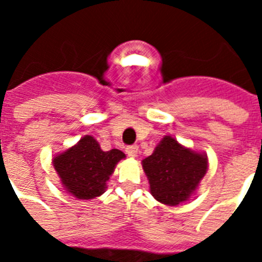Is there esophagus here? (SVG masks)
Listing matches in <instances>:
<instances>
[{
  "instance_id": "1",
  "label": "esophagus",
  "mask_w": 262,
  "mask_h": 262,
  "mask_svg": "<svg viewBox=\"0 0 262 262\" xmlns=\"http://www.w3.org/2000/svg\"><path fill=\"white\" fill-rule=\"evenodd\" d=\"M138 145H129V147L126 148V154L128 155V157H136L138 156Z\"/></svg>"
}]
</instances>
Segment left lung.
<instances>
[{"instance_id": "8db88e82", "label": "left lung", "mask_w": 262, "mask_h": 262, "mask_svg": "<svg viewBox=\"0 0 262 262\" xmlns=\"http://www.w3.org/2000/svg\"><path fill=\"white\" fill-rule=\"evenodd\" d=\"M149 182V191L156 201L166 206H178L195 194L209 168L207 155L185 147L170 135H165L151 156L142 161Z\"/></svg>"}]
</instances>
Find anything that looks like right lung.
Listing matches in <instances>:
<instances>
[{"label":"right lung","instance_id":"right-lung-1","mask_svg":"<svg viewBox=\"0 0 262 262\" xmlns=\"http://www.w3.org/2000/svg\"><path fill=\"white\" fill-rule=\"evenodd\" d=\"M126 155L119 149L102 151L92 135H85L75 145L57 154L52 165L64 190L77 200H93L102 195L114 169Z\"/></svg>","mask_w":262,"mask_h":262}]
</instances>
